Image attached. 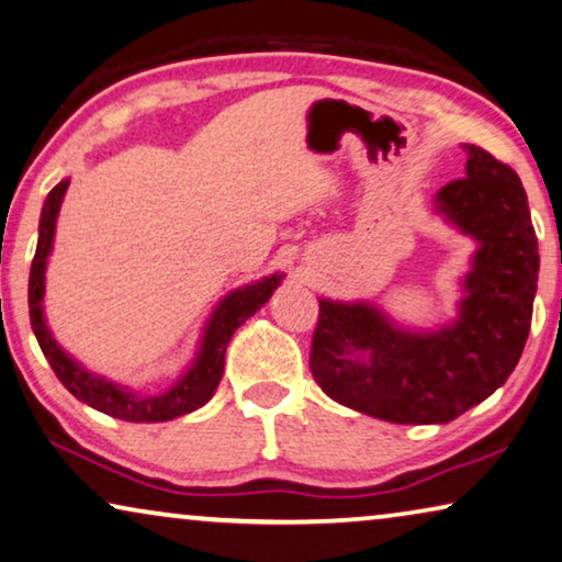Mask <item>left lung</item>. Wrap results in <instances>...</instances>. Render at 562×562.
<instances>
[{
    "label": "left lung",
    "mask_w": 562,
    "mask_h": 562,
    "mask_svg": "<svg viewBox=\"0 0 562 562\" xmlns=\"http://www.w3.org/2000/svg\"><path fill=\"white\" fill-rule=\"evenodd\" d=\"M438 210L480 243L458 323L415 335L372 305L319 300L315 382L340 405L387 423L456 420L510 378L530 333L540 255L515 169L468 145V177L442 187Z\"/></svg>",
    "instance_id": "8db88e82"
}]
</instances>
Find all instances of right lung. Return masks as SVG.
<instances>
[{
    "instance_id": "right-lung-1",
    "label": "right lung",
    "mask_w": 562,
    "mask_h": 562,
    "mask_svg": "<svg viewBox=\"0 0 562 562\" xmlns=\"http://www.w3.org/2000/svg\"><path fill=\"white\" fill-rule=\"evenodd\" d=\"M67 180L59 182L55 190L47 194V202H44L40 220L37 252H34L30 270V319L44 358L49 360L52 370H55L61 385H65L77 400H82V403L100 409L104 415L120 417V420L165 423L202 407L212 395H215L222 372H225V352L229 337L235 335V329L243 325L247 317H252L257 310L270 300L274 288H278L282 280V274H272V278H265L262 282L247 284V288L235 290L233 295H227L220 302V307L215 310V315H212L207 325V333H204L198 362L192 364V370L187 372L172 390H167L162 395L130 393V390L117 387L114 382H106L79 368V364L57 345L47 323H44V267H47L52 239H55L59 204L67 192Z\"/></svg>"
}]
</instances>
